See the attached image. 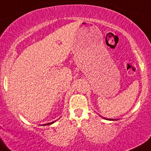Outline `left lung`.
Here are the masks:
<instances>
[{"label": "left lung", "mask_w": 151, "mask_h": 151, "mask_svg": "<svg viewBox=\"0 0 151 151\" xmlns=\"http://www.w3.org/2000/svg\"><path fill=\"white\" fill-rule=\"evenodd\" d=\"M109 120H111V119H109Z\"/></svg>", "instance_id": "8db88e82"}]
</instances>
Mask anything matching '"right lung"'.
Instances as JSON below:
<instances>
[{"label":"right lung","mask_w":151,"mask_h":151,"mask_svg":"<svg viewBox=\"0 0 151 151\" xmlns=\"http://www.w3.org/2000/svg\"><path fill=\"white\" fill-rule=\"evenodd\" d=\"M55 122H50V123H47V124H43V126H45V125H50V124H52V123H54Z\"/></svg>","instance_id":"obj_1"}]
</instances>
